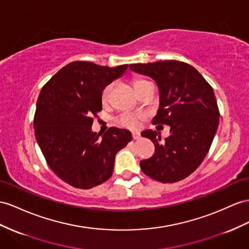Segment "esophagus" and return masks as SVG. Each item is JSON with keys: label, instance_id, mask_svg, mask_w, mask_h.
<instances>
[{"label": "esophagus", "instance_id": "1", "mask_svg": "<svg viewBox=\"0 0 249 249\" xmlns=\"http://www.w3.org/2000/svg\"><path fill=\"white\" fill-rule=\"evenodd\" d=\"M132 139L133 140H139L140 139V133L139 132H132Z\"/></svg>", "mask_w": 249, "mask_h": 249}]
</instances>
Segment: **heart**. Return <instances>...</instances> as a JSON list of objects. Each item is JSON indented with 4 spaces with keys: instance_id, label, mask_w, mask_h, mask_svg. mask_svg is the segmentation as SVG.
<instances>
[{
    "instance_id": "obj_1",
    "label": "heart",
    "mask_w": 249,
    "mask_h": 249,
    "mask_svg": "<svg viewBox=\"0 0 249 249\" xmlns=\"http://www.w3.org/2000/svg\"><path fill=\"white\" fill-rule=\"evenodd\" d=\"M145 82H147V81L142 80V79L136 80L135 81V86L143 84V83H145ZM110 90H111V85H108L103 89V91H102L101 98H102V102H103V103H106L108 99H109ZM118 122L122 126L127 127V128L135 129L139 126V117L136 116V114H133V113H123L118 118Z\"/></svg>"
}]
</instances>
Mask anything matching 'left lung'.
<instances>
[{
    "label": "left lung",
    "instance_id": "1",
    "mask_svg": "<svg viewBox=\"0 0 249 249\" xmlns=\"http://www.w3.org/2000/svg\"><path fill=\"white\" fill-rule=\"evenodd\" d=\"M129 68L156 81L160 107L152 124L170 126L164 140L156 130L142 132L156 146L155 155L140 162L142 171L162 183L185 179L203 162L218 129L213 87L195 67L180 61L130 64Z\"/></svg>",
    "mask_w": 249,
    "mask_h": 249
}]
</instances>
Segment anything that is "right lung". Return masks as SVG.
Segmentation results:
<instances>
[{
	"mask_svg": "<svg viewBox=\"0 0 249 249\" xmlns=\"http://www.w3.org/2000/svg\"><path fill=\"white\" fill-rule=\"evenodd\" d=\"M127 67L71 62L42 88L34 120L36 138L49 167L69 185L89 189L107 181L118 151L131 141L126 129L110 127L103 135L91 130L92 117L102 110V91Z\"/></svg>",
	"mask_w": 249,
	"mask_h": 249,
	"instance_id": "obj_1",
	"label": "right lung"
}]
</instances>
